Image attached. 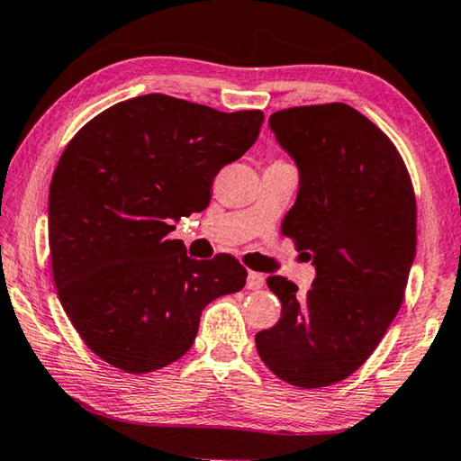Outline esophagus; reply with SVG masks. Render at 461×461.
Here are the masks:
<instances>
[{"label": "esophagus", "instance_id": "1", "mask_svg": "<svg viewBox=\"0 0 461 461\" xmlns=\"http://www.w3.org/2000/svg\"><path fill=\"white\" fill-rule=\"evenodd\" d=\"M246 286L249 288V291H258V288H262V286H264V275H260V272L249 270V272H248Z\"/></svg>", "mask_w": 461, "mask_h": 461}]
</instances>
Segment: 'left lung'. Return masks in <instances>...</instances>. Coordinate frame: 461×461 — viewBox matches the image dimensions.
Instances as JSON below:
<instances>
[{"mask_svg": "<svg viewBox=\"0 0 461 461\" xmlns=\"http://www.w3.org/2000/svg\"><path fill=\"white\" fill-rule=\"evenodd\" d=\"M268 126L299 168L283 233L317 275L305 294L268 276L283 317L256 348L280 380L321 388L360 368L399 313L417 252L415 193L394 144L354 107H291Z\"/></svg>", "mask_w": 461, "mask_h": 461, "instance_id": "left-lung-1", "label": "left lung"}]
</instances>
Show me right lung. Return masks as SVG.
Here are the masks:
<instances>
[{
    "mask_svg": "<svg viewBox=\"0 0 461 461\" xmlns=\"http://www.w3.org/2000/svg\"><path fill=\"white\" fill-rule=\"evenodd\" d=\"M264 113H223L160 93L112 105L62 152L49 194V244L60 305L101 360L130 374L189 352L201 311L238 293L228 254L193 260L175 223L212 201L217 173L244 156Z\"/></svg>",
    "mask_w": 461,
    "mask_h": 461,
    "instance_id": "1",
    "label": "right lung"
}]
</instances>
